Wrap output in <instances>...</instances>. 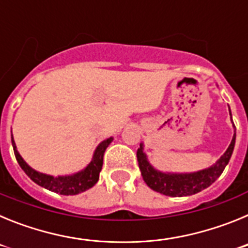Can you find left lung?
Returning <instances> with one entry per match:
<instances>
[{"mask_svg":"<svg viewBox=\"0 0 248 248\" xmlns=\"http://www.w3.org/2000/svg\"><path fill=\"white\" fill-rule=\"evenodd\" d=\"M236 133L233 134L232 141L226 153L218 159V161L214 166L205 169L202 171L192 172V174H163V172L157 171L148 163L145 154L143 153V146L140 145V149H138L137 151V157L141 176L150 189L166 195V196L181 198V196L198 194L206 187H209L222 174L226 165L229 164L232 151H233Z\"/></svg>","mask_w":248,"mask_h":248,"instance_id":"8db88e82","label":"left lung"}]
</instances>
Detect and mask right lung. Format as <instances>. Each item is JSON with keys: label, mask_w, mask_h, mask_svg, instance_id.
I'll return each mask as SVG.
<instances>
[{"label": "right lung", "mask_w": 248, "mask_h": 248, "mask_svg": "<svg viewBox=\"0 0 248 248\" xmlns=\"http://www.w3.org/2000/svg\"><path fill=\"white\" fill-rule=\"evenodd\" d=\"M111 140H113V138H109V139L104 140V141L99 144V146H98L95 153H94L93 160H92L91 164L83 171L77 172V174L72 175V176L59 177L41 174V172L30 168L23 161L21 155L18 154V151L16 149V144L13 141V138L12 146L13 151H15V156H16L19 166L31 177V180H33L39 186H43L45 189H48L49 191L58 192L61 195H77L93 187L97 184V181L99 180V172L103 166V155L105 153V149L108 148L109 144L111 143Z\"/></svg>", "instance_id": "add662e5"}]
</instances>
